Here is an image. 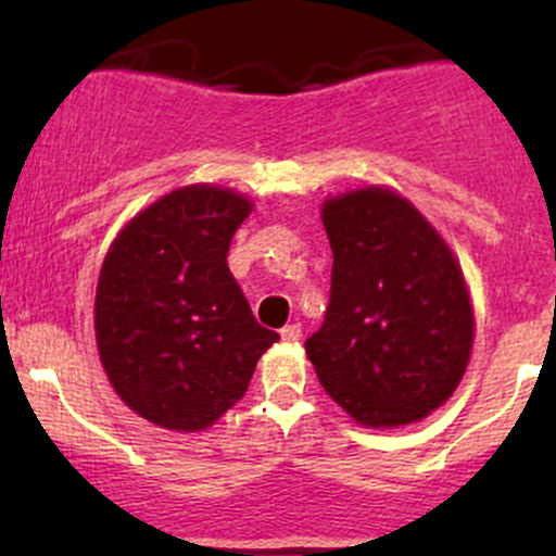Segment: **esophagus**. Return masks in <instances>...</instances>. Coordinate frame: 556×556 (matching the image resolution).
Segmentation results:
<instances>
[{
	"label": "esophagus",
	"instance_id": "obj_1",
	"mask_svg": "<svg viewBox=\"0 0 556 556\" xmlns=\"http://www.w3.org/2000/svg\"><path fill=\"white\" fill-rule=\"evenodd\" d=\"M279 334H282L285 342H298L303 331H300V324H287V327H282V331H279Z\"/></svg>",
	"mask_w": 556,
	"mask_h": 556
}]
</instances>
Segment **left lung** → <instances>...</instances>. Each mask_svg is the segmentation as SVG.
<instances>
[{
    "mask_svg": "<svg viewBox=\"0 0 556 556\" xmlns=\"http://www.w3.org/2000/svg\"><path fill=\"white\" fill-rule=\"evenodd\" d=\"M334 253L316 376L363 426L413 424L460 384L473 308L457 261L405 198L366 188L324 203Z\"/></svg>",
    "mask_w": 556,
    "mask_h": 556,
    "instance_id": "left-lung-1",
    "label": "left lung"
}]
</instances>
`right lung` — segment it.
I'll return each instance as SVG.
<instances>
[{"label": "right lung", "instance_id": "obj_1", "mask_svg": "<svg viewBox=\"0 0 556 556\" xmlns=\"http://www.w3.org/2000/svg\"><path fill=\"white\" fill-rule=\"evenodd\" d=\"M251 203L193 185L140 212L112 242L96 287V342L138 416L201 431L245 394L277 331L261 327L227 266Z\"/></svg>", "mask_w": 556, "mask_h": 556}]
</instances>
